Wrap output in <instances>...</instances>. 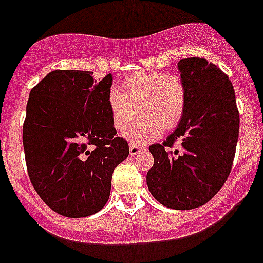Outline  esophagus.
<instances>
[{
  "instance_id": "obj_1",
  "label": "esophagus",
  "mask_w": 263,
  "mask_h": 263,
  "mask_svg": "<svg viewBox=\"0 0 263 263\" xmlns=\"http://www.w3.org/2000/svg\"><path fill=\"white\" fill-rule=\"evenodd\" d=\"M143 150H146V147H144V146H137V144H130L129 146V153L132 156L137 155V154H139L141 151H143Z\"/></svg>"
}]
</instances>
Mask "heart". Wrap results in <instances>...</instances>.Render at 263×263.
Wrapping results in <instances>:
<instances>
[{
    "label": "heart",
    "mask_w": 263,
    "mask_h": 263,
    "mask_svg": "<svg viewBox=\"0 0 263 263\" xmlns=\"http://www.w3.org/2000/svg\"><path fill=\"white\" fill-rule=\"evenodd\" d=\"M122 88H109L107 105L115 129L125 130L138 107L142 116L126 130L132 143L158 138L163 130L179 125L186 107V88L176 74L158 70L136 71L122 79Z\"/></svg>",
    "instance_id": "b5f03b06"
}]
</instances>
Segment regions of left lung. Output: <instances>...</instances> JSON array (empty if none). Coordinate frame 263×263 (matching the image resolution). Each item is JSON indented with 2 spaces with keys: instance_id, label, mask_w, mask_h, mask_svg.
<instances>
[{
  "instance_id": "obj_1",
  "label": "left lung",
  "mask_w": 263,
  "mask_h": 263,
  "mask_svg": "<svg viewBox=\"0 0 263 263\" xmlns=\"http://www.w3.org/2000/svg\"><path fill=\"white\" fill-rule=\"evenodd\" d=\"M186 107L177 129L151 144L154 165L147 186L154 198L175 210L210 201L227 181L238 139L240 115L227 74L203 57L180 60ZM177 140V149L173 144Z\"/></svg>"
}]
</instances>
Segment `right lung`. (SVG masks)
<instances>
[{
	"instance_id": "right-lung-1",
	"label": "right lung",
	"mask_w": 263,
	"mask_h": 263,
	"mask_svg": "<svg viewBox=\"0 0 263 263\" xmlns=\"http://www.w3.org/2000/svg\"><path fill=\"white\" fill-rule=\"evenodd\" d=\"M113 77L54 70L31 90L23 124V148L31 184L53 211L84 218L107 203L112 175L129 155L116 137L107 93Z\"/></svg>"
}]
</instances>
